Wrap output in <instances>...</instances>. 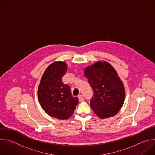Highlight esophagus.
I'll return each mask as SVG.
<instances>
[{"mask_svg":"<svg viewBox=\"0 0 155 155\" xmlns=\"http://www.w3.org/2000/svg\"><path fill=\"white\" fill-rule=\"evenodd\" d=\"M78 99H79L80 101H83V100H84V97H83V95H80L78 96Z\"/></svg>","mask_w":155,"mask_h":155,"instance_id":"34e87169","label":"esophagus"}]
</instances>
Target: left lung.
<instances>
[{"label":"left lung","instance_id":"1","mask_svg":"<svg viewBox=\"0 0 155 155\" xmlns=\"http://www.w3.org/2000/svg\"><path fill=\"white\" fill-rule=\"evenodd\" d=\"M84 74L94 92L90 105L94 113L100 119L115 116L123 106L125 89L114 68L99 61L87 66Z\"/></svg>","mask_w":155,"mask_h":155}]
</instances>
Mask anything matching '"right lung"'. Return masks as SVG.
I'll return each instance as SVG.
<instances>
[{"label":"right lung","mask_w":155,"mask_h":155,"mask_svg":"<svg viewBox=\"0 0 155 155\" xmlns=\"http://www.w3.org/2000/svg\"><path fill=\"white\" fill-rule=\"evenodd\" d=\"M67 63L56 61L44 71L38 89L39 104L50 116L61 120L68 119L73 114L78 98L72 96L70 87L62 81L66 73Z\"/></svg>","instance_id":"obj_1"}]
</instances>
